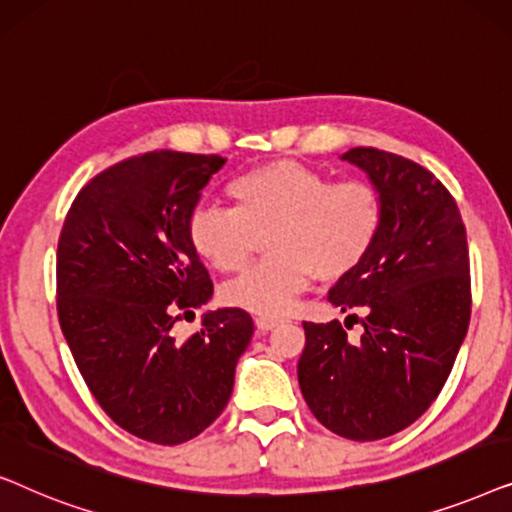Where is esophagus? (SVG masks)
Returning <instances> with one entry per match:
<instances>
[{
    "label": "esophagus",
    "instance_id": "obj_1",
    "mask_svg": "<svg viewBox=\"0 0 512 512\" xmlns=\"http://www.w3.org/2000/svg\"><path fill=\"white\" fill-rule=\"evenodd\" d=\"M279 326V319H272V317H256V328L261 333H268L272 328Z\"/></svg>",
    "mask_w": 512,
    "mask_h": 512
}]
</instances>
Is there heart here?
Wrapping results in <instances>:
<instances>
[{
  "label": "heart",
  "instance_id": "heart-1",
  "mask_svg": "<svg viewBox=\"0 0 512 512\" xmlns=\"http://www.w3.org/2000/svg\"><path fill=\"white\" fill-rule=\"evenodd\" d=\"M235 209L198 207L188 219L193 249L219 272H242L256 237L272 228L265 258L223 289V300L261 317H282L312 284L352 275L382 230L380 191L363 179L331 181L296 160H272L228 184Z\"/></svg>",
  "mask_w": 512,
  "mask_h": 512
}]
</instances>
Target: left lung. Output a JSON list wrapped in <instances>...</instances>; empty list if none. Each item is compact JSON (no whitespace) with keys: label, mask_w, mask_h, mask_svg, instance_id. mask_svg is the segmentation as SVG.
I'll return each instance as SVG.
<instances>
[{"label":"left lung","mask_w":512,"mask_h":512,"mask_svg":"<svg viewBox=\"0 0 512 512\" xmlns=\"http://www.w3.org/2000/svg\"><path fill=\"white\" fill-rule=\"evenodd\" d=\"M342 160L380 191L373 251L328 300L366 317L359 340L338 319L303 321L298 384L312 415L349 440H380L422 417L443 389L471 319L466 228L450 191L412 160L356 146ZM347 317V319H349Z\"/></svg>","instance_id":"left-lung-1"}]
</instances>
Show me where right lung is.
I'll use <instances>...</instances> for the list:
<instances>
[{
    "label": "right lung",
    "instance_id": "add662e5",
    "mask_svg": "<svg viewBox=\"0 0 512 512\" xmlns=\"http://www.w3.org/2000/svg\"><path fill=\"white\" fill-rule=\"evenodd\" d=\"M221 156L151 151L97 174L69 207L58 242V319L102 410L132 436L186 443L221 415L254 321L240 307L172 338L179 310L214 286L188 237Z\"/></svg>",
    "mask_w": 512,
    "mask_h": 512
}]
</instances>
